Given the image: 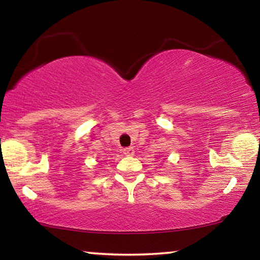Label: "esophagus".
Listing matches in <instances>:
<instances>
[{
    "mask_svg": "<svg viewBox=\"0 0 260 260\" xmlns=\"http://www.w3.org/2000/svg\"><path fill=\"white\" fill-rule=\"evenodd\" d=\"M122 153L125 156H132V155H134V149L132 148V147H128V148H125L122 150Z\"/></svg>",
    "mask_w": 260,
    "mask_h": 260,
    "instance_id": "esophagus-1",
    "label": "esophagus"
}]
</instances>
